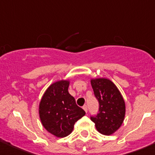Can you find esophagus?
<instances>
[{
    "instance_id": "1",
    "label": "esophagus",
    "mask_w": 155,
    "mask_h": 155,
    "mask_svg": "<svg viewBox=\"0 0 155 155\" xmlns=\"http://www.w3.org/2000/svg\"><path fill=\"white\" fill-rule=\"evenodd\" d=\"M82 108H83V109L85 111V112H86V113H87V106H86V105L83 106V107H82Z\"/></svg>"
}]
</instances>
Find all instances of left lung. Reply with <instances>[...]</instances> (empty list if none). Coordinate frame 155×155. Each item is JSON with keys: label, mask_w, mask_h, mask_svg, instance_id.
I'll use <instances>...</instances> for the list:
<instances>
[{"label": "left lung", "mask_w": 155, "mask_h": 155, "mask_svg": "<svg viewBox=\"0 0 155 155\" xmlns=\"http://www.w3.org/2000/svg\"><path fill=\"white\" fill-rule=\"evenodd\" d=\"M95 97L99 102V112L91 117L101 134L112 135L118 130L125 116V103L116 85L105 78L91 79Z\"/></svg>", "instance_id": "8db88e82"}]
</instances>
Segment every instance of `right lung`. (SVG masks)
<instances>
[{
	"instance_id": "1",
	"label": "right lung",
	"mask_w": 155,
	"mask_h": 155,
	"mask_svg": "<svg viewBox=\"0 0 155 155\" xmlns=\"http://www.w3.org/2000/svg\"><path fill=\"white\" fill-rule=\"evenodd\" d=\"M70 81L61 80L46 89L39 105L40 121L45 129L55 137L63 138L70 135L74 124L85 115L69 94Z\"/></svg>"
}]
</instances>
